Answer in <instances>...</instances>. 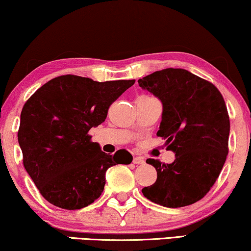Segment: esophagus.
Listing matches in <instances>:
<instances>
[{
	"label": "esophagus",
	"instance_id": "1",
	"mask_svg": "<svg viewBox=\"0 0 251 251\" xmlns=\"http://www.w3.org/2000/svg\"><path fill=\"white\" fill-rule=\"evenodd\" d=\"M132 162L135 164H144L145 163V160H144V157H142V156H135L133 157Z\"/></svg>",
	"mask_w": 251,
	"mask_h": 251
}]
</instances>
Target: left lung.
I'll return each mask as SVG.
<instances>
[{"label": "left lung", "mask_w": 251, "mask_h": 251, "mask_svg": "<svg viewBox=\"0 0 251 251\" xmlns=\"http://www.w3.org/2000/svg\"><path fill=\"white\" fill-rule=\"evenodd\" d=\"M138 83L162 102L156 135L176 155L169 164L146 160L157 178L143 188L144 197L168 208L193 204L210 191L227 156L229 118L224 98L214 84L183 68L156 71Z\"/></svg>", "instance_id": "1"}]
</instances>
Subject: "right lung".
<instances>
[{
	"mask_svg": "<svg viewBox=\"0 0 251 251\" xmlns=\"http://www.w3.org/2000/svg\"><path fill=\"white\" fill-rule=\"evenodd\" d=\"M133 83L61 75L25 102L18 130L24 167L51 204L87 207L101 195L109 167L131 163L128 151L109 155L88 132L105 121L109 106Z\"/></svg>",
	"mask_w": 251,
	"mask_h": 251,
	"instance_id": "add662e5",
	"label": "right lung"
}]
</instances>
